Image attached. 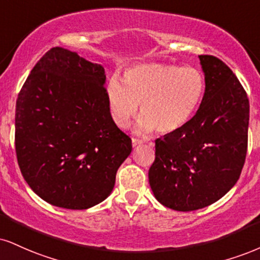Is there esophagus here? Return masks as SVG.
<instances>
[{
  "instance_id": "obj_1",
  "label": "esophagus",
  "mask_w": 260,
  "mask_h": 260,
  "mask_svg": "<svg viewBox=\"0 0 260 260\" xmlns=\"http://www.w3.org/2000/svg\"><path fill=\"white\" fill-rule=\"evenodd\" d=\"M143 143H144L143 140H140V139H137V138H132V145H133V148H137V146L142 145Z\"/></svg>"
}]
</instances>
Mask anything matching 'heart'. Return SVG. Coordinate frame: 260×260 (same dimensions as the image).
<instances>
[{
	"label": "heart",
	"instance_id": "obj_1",
	"mask_svg": "<svg viewBox=\"0 0 260 260\" xmlns=\"http://www.w3.org/2000/svg\"><path fill=\"white\" fill-rule=\"evenodd\" d=\"M120 80L114 77L106 87L112 120L127 128L138 114L137 132L173 134L193 116L205 93V77L199 69L161 62L134 65Z\"/></svg>",
	"mask_w": 260,
	"mask_h": 260
}]
</instances>
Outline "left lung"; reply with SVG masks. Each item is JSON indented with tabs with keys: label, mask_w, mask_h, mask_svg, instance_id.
<instances>
[{
	"label": "left lung",
	"mask_w": 260,
	"mask_h": 260,
	"mask_svg": "<svg viewBox=\"0 0 260 260\" xmlns=\"http://www.w3.org/2000/svg\"><path fill=\"white\" fill-rule=\"evenodd\" d=\"M205 94L181 129L156 139L149 170L154 196L166 207L190 212L223 198L239 180L248 140L249 102L235 74L213 55H199Z\"/></svg>",
	"instance_id": "8db88e82"
}]
</instances>
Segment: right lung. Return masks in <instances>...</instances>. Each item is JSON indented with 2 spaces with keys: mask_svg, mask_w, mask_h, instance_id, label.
Segmentation results:
<instances>
[{
  "mask_svg": "<svg viewBox=\"0 0 260 260\" xmlns=\"http://www.w3.org/2000/svg\"><path fill=\"white\" fill-rule=\"evenodd\" d=\"M105 70L61 47L40 59L15 105V151L21 174L41 199L87 209L103 202L132 140L109 108Z\"/></svg>",
  "mask_w": 260,
  "mask_h": 260,
  "instance_id": "1",
  "label": "right lung"
}]
</instances>
